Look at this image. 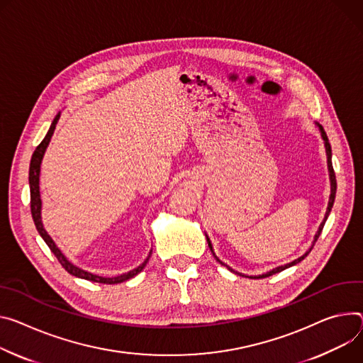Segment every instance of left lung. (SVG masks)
<instances>
[{
    "label": "left lung",
    "mask_w": 363,
    "mask_h": 363,
    "mask_svg": "<svg viewBox=\"0 0 363 363\" xmlns=\"http://www.w3.org/2000/svg\"><path fill=\"white\" fill-rule=\"evenodd\" d=\"M315 125L318 127V130H320V135H321V139H323V142H324V147H325V155H327V169H328V178H330V199H328V206H327V211H325V216H324V218H323V221H321V224L318 225V230H317V233H315V236H314V240H313V245H311V247L303 255V256H300L298 259H295V260H292V262H289V263H286V265H281V267H277V268H274V269H271L269 272H267V274H262V275H252V277H247V275H245V274H240V272H236L235 269H232L230 267H227L225 263H223L217 256H216V253H214V249H213V245H211V240H210V238L207 236V233H206V239H207V243H208V247H210V250H211V253H213V256L217 259V262H220L221 265H224L228 271H232V272H235L236 275H240V277H245V278H267V277H271V275H274V274H278V272H281V271H284V269H286V268H291V267H294V265H296V263H300L303 259H306V256L311 252V249H313V246H314V243L317 242V239H318V236H320V233H321V230H323V227H324V223H325V220H327V217H328V214H330V211H332V207H333V203H335V199H336V188H337V184H336V175H335V171H333V164H332V147H330V143H328V139H327V135H325V131H324V128H323V125L320 124V123H317L315 121Z\"/></svg>",
    "instance_id": "8db88e82"
}]
</instances>
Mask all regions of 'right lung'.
<instances>
[{
  "instance_id": "obj_1",
  "label": "right lung",
  "mask_w": 363,
  "mask_h": 363,
  "mask_svg": "<svg viewBox=\"0 0 363 363\" xmlns=\"http://www.w3.org/2000/svg\"><path fill=\"white\" fill-rule=\"evenodd\" d=\"M59 117H60V113L56 114V117L53 118L50 127H49V131L48 135L45 136V139L42 140V143L36 147L35 153H33L31 156V160H30V169H28V185H30V207H31V216H33V220H35V224H36V228L39 235L42 236V239L46 242V245L49 246V249L52 250V253L57 257L60 265L67 269L71 275L77 277V278H81V279H86V281H92V282H98V284H120V282H124L130 278L136 277L138 274H140L143 271V268L146 267V263L152 255V250L149 252L147 257L145 259V262L142 263V265H139L138 268L131 269L125 274H121V275H117V277H100V275H95V274H91L88 271H84L81 268H78L77 265H74V263L63 255V252L56 246V243L53 242V239L48 235L46 228L42 223V199H40V186H39V182H40V164H42V160H43V156H45V152L50 143V139L53 136V131L56 128V124L59 121Z\"/></svg>"
}]
</instances>
